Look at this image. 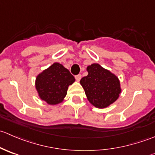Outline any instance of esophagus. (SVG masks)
<instances>
[{"mask_svg":"<svg viewBox=\"0 0 155 155\" xmlns=\"http://www.w3.org/2000/svg\"><path fill=\"white\" fill-rule=\"evenodd\" d=\"M81 77H82V76H81L80 74H79V75H77V76H75V78H76V81H77V82H79V81H80Z\"/></svg>","mask_w":155,"mask_h":155,"instance_id":"obj_1","label":"esophagus"}]
</instances>
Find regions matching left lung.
<instances>
[{"instance_id": "1", "label": "left lung", "mask_w": 155, "mask_h": 155, "mask_svg": "<svg viewBox=\"0 0 155 155\" xmlns=\"http://www.w3.org/2000/svg\"><path fill=\"white\" fill-rule=\"evenodd\" d=\"M86 70L87 75L82 78L80 84L89 103L98 109H104L115 103L121 92L118 76L96 63L88 65Z\"/></svg>"}]
</instances>
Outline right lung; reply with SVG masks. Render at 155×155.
<instances>
[{
  "label": "right lung",
  "mask_w": 155,
  "mask_h": 155,
  "mask_svg": "<svg viewBox=\"0 0 155 155\" xmlns=\"http://www.w3.org/2000/svg\"><path fill=\"white\" fill-rule=\"evenodd\" d=\"M74 82V76L68 69L55 62L37 75L35 88L41 101L54 106L63 102L68 87Z\"/></svg>",
  "instance_id": "add662e5"
}]
</instances>
